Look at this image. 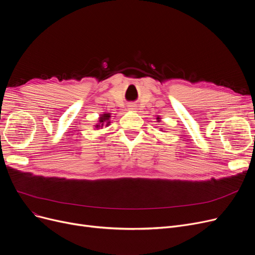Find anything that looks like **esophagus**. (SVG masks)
Wrapping results in <instances>:
<instances>
[{
    "label": "esophagus",
    "instance_id": "obj_1",
    "mask_svg": "<svg viewBox=\"0 0 255 255\" xmlns=\"http://www.w3.org/2000/svg\"><path fill=\"white\" fill-rule=\"evenodd\" d=\"M135 105H133V104H131V105H129L128 106V111H130V112H134L136 109H135Z\"/></svg>",
    "mask_w": 255,
    "mask_h": 255
}]
</instances>
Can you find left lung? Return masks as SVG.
I'll return each mask as SVG.
<instances>
[{
	"mask_svg": "<svg viewBox=\"0 0 255 255\" xmlns=\"http://www.w3.org/2000/svg\"><path fill=\"white\" fill-rule=\"evenodd\" d=\"M156 119H157V122H160V121H161V118H160L159 116H158ZM161 131H164V130H162V129H161Z\"/></svg>",
	"mask_w": 255,
	"mask_h": 255,
	"instance_id": "8db88e82",
	"label": "left lung"
}]
</instances>
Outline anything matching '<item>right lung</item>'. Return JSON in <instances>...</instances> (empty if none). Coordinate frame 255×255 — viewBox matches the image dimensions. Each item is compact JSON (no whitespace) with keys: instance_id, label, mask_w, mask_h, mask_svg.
<instances>
[{"instance_id":"add662e5","label":"right lung","mask_w":255,"mask_h":255,"mask_svg":"<svg viewBox=\"0 0 255 255\" xmlns=\"http://www.w3.org/2000/svg\"><path fill=\"white\" fill-rule=\"evenodd\" d=\"M111 118H112V114L111 113H103L99 116L98 119V123L95 124V130H100L103 127H109V125H111Z\"/></svg>"}]
</instances>
